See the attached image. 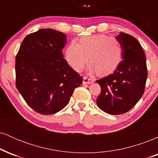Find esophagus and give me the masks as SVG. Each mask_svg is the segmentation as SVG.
<instances>
[{
    "mask_svg": "<svg viewBox=\"0 0 158 158\" xmlns=\"http://www.w3.org/2000/svg\"><path fill=\"white\" fill-rule=\"evenodd\" d=\"M94 79L90 77H83V84H90V83L94 82Z\"/></svg>",
    "mask_w": 158,
    "mask_h": 158,
    "instance_id": "34e87169",
    "label": "esophagus"
}]
</instances>
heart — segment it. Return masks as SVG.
<instances>
[{"label": "heart", "mask_w": 158, "mask_h": 158, "mask_svg": "<svg viewBox=\"0 0 158 158\" xmlns=\"http://www.w3.org/2000/svg\"><path fill=\"white\" fill-rule=\"evenodd\" d=\"M68 64L79 71L90 57V70L106 74L115 70L123 57V47L117 38L106 34L83 36L79 44L72 41L65 52Z\"/></svg>", "instance_id": "obj_1"}]
</instances>
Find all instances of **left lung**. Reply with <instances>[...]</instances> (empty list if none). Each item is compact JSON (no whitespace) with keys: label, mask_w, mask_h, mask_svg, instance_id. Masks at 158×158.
Here are the masks:
<instances>
[{"label":"left lung","mask_w":158,"mask_h":158,"mask_svg":"<svg viewBox=\"0 0 158 158\" xmlns=\"http://www.w3.org/2000/svg\"><path fill=\"white\" fill-rule=\"evenodd\" d=\"M116 38L122 44L123 59L113 73L97 80L101 87L97 104L103 111L118 115L131 110L143 96L148 70L139 41L123 32Z\"/></svg>","instance_id":"left-lung-1"}]
</instances>
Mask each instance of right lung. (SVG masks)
Segmentation results:
<instances>
[{
  "label": "right lung",
  "mask_w": 158,
  "mask_h": 158,
  "mask_svg": "<svg viewBox=\"0 0 158 158\" xmlns=\"http://www.w3.org/2000/svg\"><path fill=\"white\" fill-rule=\"evenodd\" d=\"M66 35L42 29L24 38L15 57V85L35 111L50 115L67 106L82 77L63 58Z\"/></svg>",
  "instance_id": "1"
}]
</instances>
